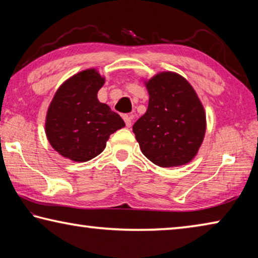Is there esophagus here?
<instances>
[{"mask_svg": "<svg viewBox=\"0 0 258 258\" xmlns=\"http://www.w3.org/2000/svg\"><path fill=\"white\" fill-rule=\"evenodd\" d=\"M123 119H124V121H125V125L127 126V127H131V125H132V116L124 115V116H123Z\"/></svg>", "mask_w": 258, "mask_h": 258, "instance_id": "34e87169", "label": "esophagus"}]
</instances>
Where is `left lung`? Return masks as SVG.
<instances>
[{
  "label": "left lung",
  "instance_id": "1",
  "mask_svg": "<svg viewBox=\"0 0 258 258\" xmlns=\"http://www.w3.org/2000/svg\"><path fill=\"white\" fill-rule=\"evenodd\" d=\"M147 112L133 125L142 154L160 167H176L195 158L206 132V113L184 77L163 72L146 82Z\"/></svg>",
  "mask_w": 258,
  "mask_h": 258
}]
</instances>
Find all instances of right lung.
I'll use <instances>...</instances> for the list:
<instances>
[{
	"instance_id": "right-lung-1",
	"label": "right lung",
	"mask_w": 258,
	"mask_h": 258,
	"mask_svg": "<svg viewBox=\"0 0 258 258\" xmlns=\"http://www.w3.org/2000/svg\"><path fill=\"white\" fill-rule=\"evenodd\" d=\"M104 77L86 69L56 90L47 109L45 133L55 151L73 161L91 160L106 148L110 134L124 127L118 113L98 100Z\"/></svg>"
}]
</instances>
